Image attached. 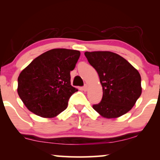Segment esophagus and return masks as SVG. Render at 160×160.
<instances>
[{"label": "esophagus", "mask_w": 160, "mask_h": 160, "mask_svg": "<svg viewBox=\"0 0 160 160\" xmlns=\"http://www.w3.org/2000/svg\"><path fill=\"white\" fill-rule=\"evenodd\" d=\"M87 89H88V86H87V84H85L84 86L82 87V89H83V90H84V92H86V91L87 90Z\"/></svg>", "instance_id": "esophagus-1"}]
</instances>
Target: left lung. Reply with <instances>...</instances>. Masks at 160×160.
<instances>
[{
	"mask_svg": "<svg viewBox=\"0 0 160 160\" xmlns=\"http://www.w3.org/2000/svg\"><path fill=\"white\" fill-rule=\"evenodd\" d=\"M102 87L100 102L92 108L102 117L117 118L130 111L142 92L139 72L128 61L111 52H86Z\"/></svg>",
	"mask_w": 160,
	"mask_h": 160,
	"instance_id": "1",
	"label": "left lung"
}]
</instances>
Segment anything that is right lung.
I'll return each mask as SVG.
<instances>
[{"label": "right lung", "instance_id": "obj_1", "mask_svg": "<svg viewBox=\"0 0 160 160\" xmlns=\"http://www.w3.org/2000/svg\"><path fill=\"white\" fill-rule=\"evenodd\" d=\"M80 52L53 49L34 59L18 77L17 92L28 110L43 118H53L67 108L77 89L71 84Z\"/></svg>", "mask_w": 160, "mask_h": 160}]
</instances>
